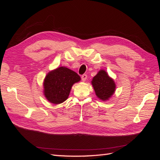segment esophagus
I'll list each match as a JSON object with an SVG mask.
<instances>
[{
    "instance_id": "34e87169",
    "label": "esophagus",
    "mask_w": 160,
    "mask_h": 160,
    "mask_svg": "<svg viewBox=\"0 0 160 160\" xmlns=\"http://www.w3.org/2000/svg\"><path fill=\"white\" fill-rule=\"evenodd\" d=\"M87 78H88V75H87L86 74H83V75L81 76V80L83 81H85Z\"/></svg>"
}]
</instances>
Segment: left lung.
Wrapping results in <instances>:
<instances>
[{
	"mask_svg": "<svg viewBox=\"0 0 160 160\" xmlns=\"http://www.w3.org/2000/svg\"><path fill=\"white\" fill-rule=\"evenodd\" d=\"M97 97L102 101L108 100L115 91V83L105 70H100L91 81Z\"/></svg>",
	"mask_w": 160,
	"mask_h": 160,
	"instance_id": "obj_1",
	"label": "left lung"
}]
</instances>
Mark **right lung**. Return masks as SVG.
Returning <instances> with one entry per match:
<instances>
[{
    "label": "right lung",
    "mask_w": 160,
    "mask_h": 160,
    "mask_svg": "<svg viewBox=\"0 0 160 160\" xmlns=\"http://www.w3.org/2000/svg\"><path fill=\"white\" fill-rule=\"evenodd\" d=\"M80 80V76L75 71L65 67H58L46 75L43 93L50 103H61L68 98L72 85Z\"/></svg>",
    "instance_id": "obj_1"
}]
</instances>
